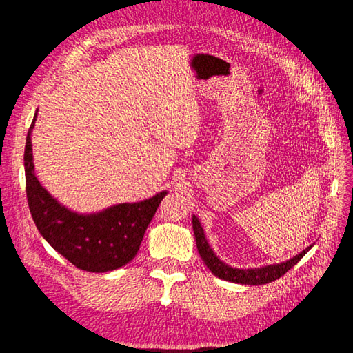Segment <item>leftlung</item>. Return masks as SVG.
Masks as SVG:
<instances>
[{"instance_id": "1", "label": "left lung", "mask_w": 353, "mask_h": 353, "mask_svg": "<svg viewBox=\"0 0 353 353\" xmlns=\"http://www.w3.org/2000/svg\"><path fill=\"white\" fill-rule=\"evenodd\" d=\"M192 229H194V235H196V243H197V249L201 259H203L208 268L211 270L212 274H215L220 279L229 281V282H235V283H245V285H264L268 282H273L276 279H279L281 276L288 272L290 268L294 267L299 261H301L306 252H308L311 247H306V249L296 254L294 258H291L287 262H282V264H273V265H267L262 268H232L228 264H224L223 261L215 256L211 247H209L203 229H201L200 223L197 220V216H192Z\"/></svg>"}]
</instances>
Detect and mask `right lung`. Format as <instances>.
I'll use <instances>...</instances> for the list:
<instances>
[{
    "label": "right lung",
    "instance_id": "1",
    "mask_svg": "<svg viewBox=\"0 0 353 353\" xmlns=\"http://www.w3.org/2000/svg\"><path fill=\"white\" fill-rule=\"evenodd\" d=\"M34 119L26 139L24 167L28 208L37 230L52 249L85 272L104 273L125 265L137 256L147 226L168 192L162 191L139 203L117 205L92 215L68 211L42 188L34 176Z\"/></svg>",
    "mask_w": 353,
    "mask_h": 353
}]
</instances>
